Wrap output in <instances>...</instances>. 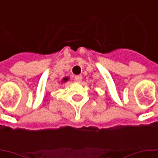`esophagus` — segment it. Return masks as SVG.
I'll list each match as a JSON object with an SVG mask.
<instances>
[{
	"label": "esophagus",
	"mask_w": 158,
	"mask_h": 158,
	"mask_svg": "<svg viewBox=\"0 0 158 158\" xmlns=\"http://www.w3.org/2000/svg\"><path fill=\"white\" fill-rule=\"evenodd\" d=\"M74 79H75L76 82L80 83L81 81H82V76H81V75H76L75 77H74Z\"/></svg>",
	"instance_id": "1"
}]
</instances>
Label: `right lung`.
Wrapping results in <instances>:
<instances>
[{"instance_id": "right-lung-1", "label": "right lung", "mask_w": 158, "mask_h": 158, "mask_svg": "<svg viewBox=\"0 0 158 158\" xmlns=\"http://www.w3.org/2000/svg\"><path fill=\"white\" fill-rule=\"evenodd\" d=\"M69 79V77H65V78H63V79H62V80H61V83H65V82H67V81H68Z\"/></svg>"}]
</instances>
